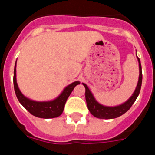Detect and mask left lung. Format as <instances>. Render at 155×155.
<instances>
[{
	"instance_id": "1",
	"label": "left lung",
	"mask_w": 155,
	"mask_h": 155,
	"mask_svg": "<svg viewBox=\"0 0 155 155\" xmlns=\"http://www.w3.org/2000/svg\"><path fill=\"white\" fill-rule=\"evenodd\" d=\"M138 62H139V68H140V75L139 80H138L137 85L135 91L134 92L132 96L127 100V102H124L122 105L115 106V107H108V106H104L102 105H100L96 100L94 99L92 94L90 91L89 88L85 84L83 83V85L85 87V98L86 102H87V109L90 111V113L98 119H114L117 118L119 116H122L125 113H127L129 109H130L133 104L136 101L137 98L139 95L140 87H141L142 84V69L141 64H140V61L138 58Z\"/></svg>"
}]
</instances>
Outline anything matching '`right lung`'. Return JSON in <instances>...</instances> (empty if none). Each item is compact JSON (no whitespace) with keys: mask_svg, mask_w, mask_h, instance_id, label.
<instances>
[{"mask_svg":"<svg viewBox=\"0 0 155 155\" xmlns=\"http://www.w3.org/2000/svg\"><path fill=\"white\" fill-rule=\"evenodd\" d=\"M14 87L15 91L16 96L19 102L24 106L31 115L43 119H50L58 117L62 114L64 109L67 99L70 96L71 93L74 90V87L80 84L79 81H75L68 87H66L61 95L56 99L50 102H35L25 97L19 90L16 81V63L14 70Z\"/></svg>","mask_w":155,"mask_h":155,"instance_id":"obj_1","label":"right lung"}]
</instances>
